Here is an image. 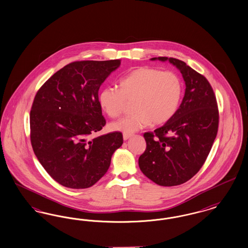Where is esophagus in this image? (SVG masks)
<instances>
[{"label":"esophagus","instance_id":"obj_1","mask_svg":"<svg viewBox=\"0 0 248 248\" xmlns=\"http://www.w3.org/2000/svg\"><path fill=\"white\" fill-rule=\"evenodd\" d=\"M131 137H132V135H129V134H124V135H123V138H124V141H126V140L130 139Z\"/></svg>","mask_w":248,"mask_h":248}]
</instances>
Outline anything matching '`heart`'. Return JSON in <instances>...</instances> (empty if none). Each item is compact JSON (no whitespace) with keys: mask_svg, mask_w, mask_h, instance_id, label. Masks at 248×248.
<instances>
[{"mask_svg":"<svg viewBox=\"0 0 248 248\" xmlns=\"http://www.w3.org/2000/svg\"><path fill=\"white\" fill-rule=\"evenodd\" d=\"M183 95V82L170 71L139 67L120 82V89L105 88L99 94V105L115 118L123 112L126 100H133L134 112L113 122L112 131L133 134L149 124H162L177 111Z\"/></svg>","mask_w":248,"mask_h":248,"instance_id":"b5f03b06","label":"heart"}]
</instances>
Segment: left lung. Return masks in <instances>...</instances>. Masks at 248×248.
Listing matches in <instances>:
<instances>
[{"label":"left lung","mask_w":248,"mask_h":248,"mask_svg":"<svg viewBox=\"0 0 248 248\" xmlns=\"http://www.w3.org/2000/svg\"><path fill=\"white\" fill-rule=\"evenodd\" d=\"M150 60L175 66L186 90L175 114L153 133L144 134L147 149L139 157V168L155 184L174 186L192 178L207 159L218 132V106L208 80L185 62L168 57Z\"/></svg>","instance_id":"left-lung-1"}]
</instances>
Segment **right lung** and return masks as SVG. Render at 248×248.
Wrapping results in <instances>:
<instances>
[{"mask_svg": "<svg viewBox=\"0 0 248 248\" xmlns=\"http://www.w3.org/2000/svg\"><path fill=\"white\" fill-rule=\"evenodd\" d=\"M120 65V60L72 62L56 72L36 94L30 111L32 148L50 177L65 187L95 185L123 145L120 132L89 139L106 124L99 88Z\"/></svg>", "mask_w": 248, "mask_h": 248, "instance_id": "right-lung-1", "label": "right lung"}]
</instances>
